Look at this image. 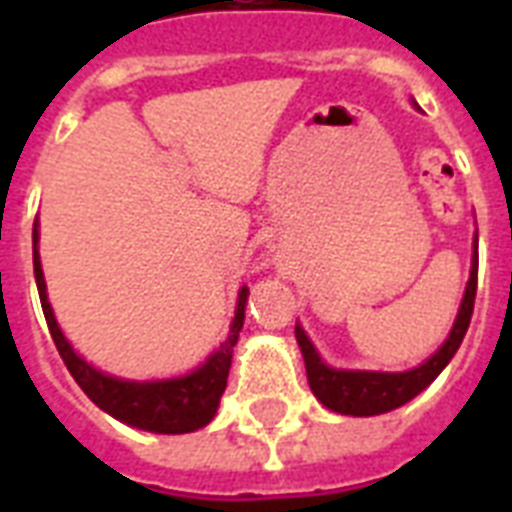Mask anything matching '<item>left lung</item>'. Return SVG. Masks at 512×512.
I'll list each match as a JSON object with an SVG mask.
<instances>
[{
  "instance_id": "1",
  "label": "left lung",
  "mask_w": 512,
  "mask_h": 512,
  "mask_svg": "<svg viewBox=\"0 0 512 512\" xmlns=\"http://www.w3.org/2000/svg\"><path fill=\"white\" fill-rule=\"evenodd\" d=\"M476 287H478V252L473 257V268H470V281L465 289V300L460 305V316L454 321V329L449 340L436 350L433 356L422 366L412 372H342L332 369L319 358L313 350L311 340L305 337L300 327H295V337L300 342L305 358V372H308V385L316 393L321 404L340 414H353V417H372V414L390 412L412 401L417 393L428 388L430 382L436 380L441 369H444L452 356L460 348L462 337L470 327V316H473V303H476Z\"/></svg>"
}]
</instances>
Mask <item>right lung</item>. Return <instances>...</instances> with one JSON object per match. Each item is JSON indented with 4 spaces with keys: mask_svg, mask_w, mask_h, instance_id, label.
Instances as JSON below:
<instances>
[{
    "mask_svg": "<svg viewBox=\"0 0 512 512\" xmlns=\"http://www.w3.org/2000/svg\"><path fill=\"white\" fill-rule=\"evenodd\" d=\"M36 244V228H34ZM34 276L39 300H42L44 319L50 327L52 342L58 348L63 364L79 382V388L95 401V404L108 412L116 420L127 422L132 428L151 430V433H191V430L204 428L217 412L220 396H223L225 382H228V369H231L233 345L239 340V332L244 327V305H247V289L239 292V305L233 316L231 335L207 358V364L199 366L196 372L177 377V380L164 382H124L116 377L98 372L84 358L74 353L63 332L58 329V321L52 316V308L47 303V287H44L42 263L39 252L34 247Z\"/></svg>",
    "mask_w": 512,
    "mask_h": 512,
    "instance_id": "obj_1",
    "label": "right lung"
}]
</instances>
